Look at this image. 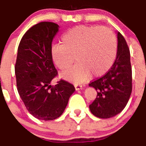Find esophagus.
<instances>
[{
  "mask_svg": "<svg viewBox=\"0 0 146 146\" xmlns=\"http://www.w3.org/2000/svg\"><path fill=\"white\" fill-rule=\"evenodd\" d=\"M75 88H76V89L77 90H80V89H82V85H81V84H78V83H77V84H76V85H75Z\"/></svg>",
  "mask_w": 146,
  "mask_h": 146,
  "instance_id": "obj_1",
  "label": "esophagus"
}]
</instances>
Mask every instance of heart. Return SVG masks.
I'll use <instances>...</instances> for the list:
<instances>
[{
    "instance_id": "heart-1",
    "label": "heart",
    "mask_w": 146,
    "mask_h": 146,
    "mask_svg": "<svg viewBox=\"0 0 146 146\" xmlns=\"http://www.w3.org/2000/svg\"><path fill=\"white\" fill-rule=\"evenodd\" d=\"M61 44L51 46V55L56 66L63 71L77 64L64 75L67 80L82 82L93 74H105L112 66L117 54V39L109 28L77 26L61 36Z\"/></svg>"
}]
</instances>
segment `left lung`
Listing matches in <instances>:
<instances>
[{"instance_id": "obj_1", "label": "left lung", "mask_w": 146, "mask_h": 146, "mask_svg": "<svg viewBox=\"0 0 146 146\" xmlns=\"http://www.w3.org/2000/svg\"><path fill=\"white\" fill-rule=\"evenodd\" d=\"M117 58L103 76L90 82L97 90L95 100L90 104L92 114L102 119L114 117L127 104L132 91L130 51L124 37L118 32Z\"/></svg>"}]
</instances>
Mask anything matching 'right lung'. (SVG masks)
<instances>
[{
    "instance_id": "obj_1",
    "label": "right lung",
    "mask_w": 146,
    "mask_h": 146,
    "mask_svg": "<svg viewBox=\"0 0 146 146\" xmlns=\"http://www.w3.org/2000/svg\"><path fill=\"white\" fill-rule=\"evenodd\" d=\"M58 31L56 23L41 22L26 32L17 49V91L28 111L41 120L59 117L76 90L73 85L62 79L55 86L50 85L58 76L51 55L53 38Z\"/></svg>"
}]
</instances>
